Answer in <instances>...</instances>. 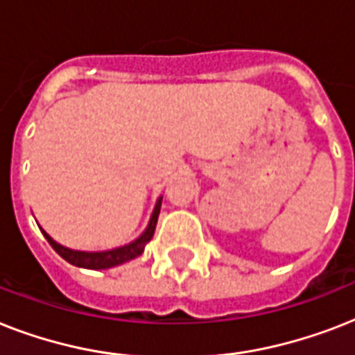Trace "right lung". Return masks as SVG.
Segmentation results:
<instances>
[{
	"label": "right lung",
	"mask_w": 355,
	"mask_h": 355,
	"mask_svg": "<svg viewBox=\"0 0 355 355\" xmlns=\"http://www.w3.org/2000/svg\"><path fill=\"white\" fill-rule=\"evenodd\" d=\"M160 206H162V197L156 200L155 210H153V216H150V221L145 228V232L134 239L132 243L128 245H123V247L112 248V250H103V252H85V250H71V248L64 247L60 243H57L53 239L49 234H46L42 230V234L46 236V239L49 241L55 252L64 258L68 263L75 265V267H83V269H110V267H116V265H121L125 261H130V259L138 258L139 254L144 252L145 245L153 239V234H155L156 221H158V214H160Z\"/></svg>",
	"instance_id": "1"
}]
</instances>
